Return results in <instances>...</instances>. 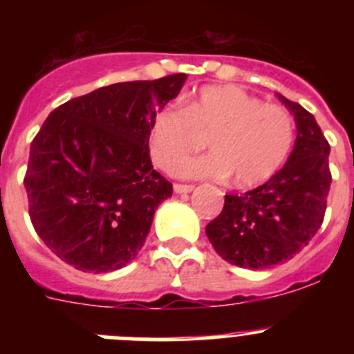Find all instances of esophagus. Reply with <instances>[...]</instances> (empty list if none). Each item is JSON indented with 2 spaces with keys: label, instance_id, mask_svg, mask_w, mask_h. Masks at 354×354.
I'll list each match as a JSON object with an SVG mask.
<instances>
[{
  "label": "esophagus",
  "instance_id": "esophagus-1",
  "mask_svg": "<svg viewBox=\"0 0 354 354\" xmlns=\"http://www.w3.org/2000/svg\"><path fill=\"white\" fill-rule=\"evenodd\" d=\"M174 192L175 193H189L193 192V184H174Z\"/></svg>",
  "mask_w": 354,
  "mask_h": 354
}]
</instances>
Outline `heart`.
Returning a JSON list of instances; mask_svg holds the SVG:
<instances>
[{
  "mask_svg": "<svg viewBox=\"0 0 354 354\" xmlns=\"http://www.w3.org/2000/svg\"><path fill=\"white\" fill-rule=\"evenodd\" d=\"M209 136L213 150L178 161ZM296 140L292 115L232 84L204 86L186 108L167 106L150 122V158L162 170L187 179H228L257 186L271 179L289 158Z\"/></svg>",
  "mask_w": 354,
  "mask_h": 354,
  "instance_id": "1",
  "label": "heart"
}]
</instances>
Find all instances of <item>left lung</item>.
<instances>
[{"label":"left lung","mask_w":354,"mask_h":354,"mask_svg":"<svg viewBox=\"0 0 354 354\" xmlns=\"http://www.w3.org/2000/svg\"><path fill=\"white\" fill-rule=\"evenodd\" d=\"M296 120V143L282 170L245 195H225L205 227L216 253L239 268L264 270L292 259L323 225L331 184L330 143L314 115L278 93Z\"/></svg>","instance_id":"obj_1"}]
</instances>
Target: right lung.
Listing matches in <instances>:
<instances>
[{
    "label": "right lung",
    "mask_w": 354,
    "mask_h": 354,
    "mask_svg": "<svg viewBox=\"0 0 354 354\" xmlns=\"http://www.w3.org/2000/svg\"><path fill=\"white\" fill-rule=\"evenodd\" d=\"M186 74L102 86L53 109L31 142L24 187L31 223L55 255L108 273L142 250L171 183L154 170L150 122Z\"/></svg>",
    "instance_id": "right-lung-1"
}]
</instances>
